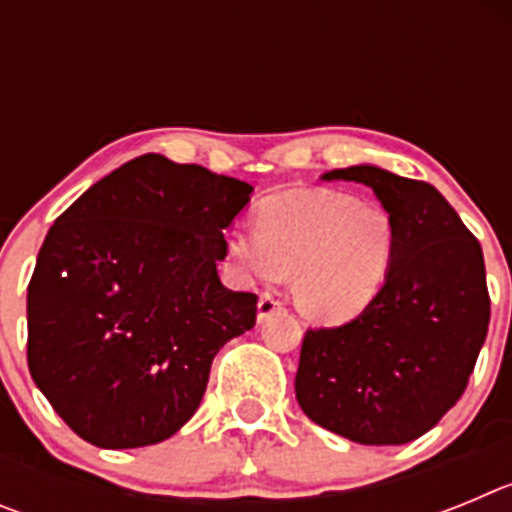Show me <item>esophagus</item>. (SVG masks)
Masks as SVG:
<instances>
[{"label": "esophagus", "mask_w": 512, "mask_h": 512, "mask_svg": "<svg viewBox=\"0 0 512 512\" xmlns=\"http://www.w3.org/2000/svg\"><path fill=\"white\" fill-rule=\"evenodd\" d=\"M282 307L284 302L279 300V297H274L271 292H264V295L259 297V320L271 318V315H274L277 310H282Z\"/></svg>", "instance_id": "1"}]
</instances>
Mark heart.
Listing matches in <instances>:
<instances>
[{"mask_svg": "<svg viewBox=\"0 0 512 512\" xmlns=\"http://www.w3.org/2000/svg\"><path fill=\"white\" fill-rule=\"evenodd\" d=\"M228 248L253 277L292 274L295 302L323 323L356 318L382 289L395 223L377 202L333 189H289L261 202L256 228H233Z\"/></svg>", "mask_w": 512, "mask_h": 512, "instance_id": "b5f03b06", "label": "heart"}]
</instances>
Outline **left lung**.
Segmentation results:
<instances>
[{
	"label": "left lung",
	"mask_w": 512,
	"mask_h": 512,
	"mask_svg": "<svg viewBox=\"0 0 512 512\" xmlns=\"http://www.w3.org/2000/svg\"><path fill=\"white\" fill-rule=\"evenodd\" d=\"M325 179L374 189L395 223V256L354 320L307 328L297 402L348 441L400 446L431 431L467 390L490 325L485 256L433 184L377 166Z\"/></svg>",
	"instance_id": "8db88e82"
}]
</instances>
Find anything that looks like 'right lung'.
<instances>
[{
	"label": "right lung",
	"instance_id": "right-lung-1",
	"mask_svg": "<svg viewBox=\"0 0 512 512\" xmlns=\"http://www.w3.org/2000/svg\"><path fill=\"white\" fill-rule=\"evenodd\" d=\"M251 192L146 153L53 223L27 284V366L76 436L138 449L197 413L215 354L256 323L259 297L217 277Z\"/></svg>",
	"mask_w": 512,
	"mask_h": 512
}]
</instances>
